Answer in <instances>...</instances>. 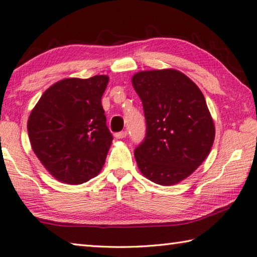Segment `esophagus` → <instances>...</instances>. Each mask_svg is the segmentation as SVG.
<instances>
[{"mask_svg": "<svg viewBox=\"0 0 257 257\" xmlns=\"http://www.w3.org/2000/svg\"><path fill=\"white\" fill-rule=\"evenodd\" d=\"M115 138H117V140H122V138H125L127 137V132H120V133H116L115 135Z\"/></svg>", "mask_w": 257, "mask_h": 257, "instance_id": "1", "label": "esophagus"}]
</instances>
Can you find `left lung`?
<instances>
[{"instance_id": "left-lung-1", "label": "left lung", "mask_w": 257, "mask_h": 257, "mask_svg": "<svg viewBox=\"0 0 257 257\" xmlns=\"http://www.w3.org/2000/svg\"><path fill=\"white\" fill-rule=\"evenodd\" d=\"M132 83L146 119V137L134 152L138 169L156 184H177L205 161L214 143L215 124L205 97L174 68L141 71Z\"/></svg>"}]
</instances>
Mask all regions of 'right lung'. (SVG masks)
Instances as JSON below:
<instances>
[{
  "label": "right lung",
  "instance_id": "right-lung-1",
  "mask_svg": "<svg viewBox=\"0 0 257 257\" xmlns=\"http://www.w3.org/2000/svg\"><path fill=\"white\" fill-rule=\"evenodd\" d=\"M108 80L107 75L63 79L32 109L27 121L32 149L57 181L82 184L103 168L113 141L101 106Z\"/></svg>",
  "mask_w": 257,
  "mask_h": 257
}]
</instances>
